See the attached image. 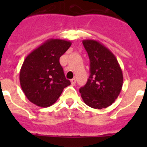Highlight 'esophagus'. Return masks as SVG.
Masks as SVG:
<instances>
[{
    "instance_id": "obj_1",
    "label": "esophagus",
    "mask_w": 147,
    "mask_h": 147,
    "mask_svg": "<svg viewBox=\"0 0 147 147\" xmlns=\"http://www.w3.org/2000/svg\"><path fill=\"white\" fill-rule=\"evenodd\" d=\"M71 84H72L73 85H76V79H72V80H71Z\"/></svg>"
}]
</instances>
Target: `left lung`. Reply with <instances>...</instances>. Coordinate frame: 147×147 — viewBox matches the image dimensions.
Returning <instances> with one entry per match:
<instances>
[{
  "label": "left lung",
  "mask_w": 147,
  "mask_h": 147,
  "mask_svg": "<svg viewBox=\"0 0 147 147\" xmlns=\"http://www.w3.org/2000/svg\"><path fill=\"white\" fill-rule=\"evenodd\" d=\"M82 43L89 57L90 74L80 93L89 107L106 108L120 94L123 85L121 68L115 55L103 44L94 40H85Z\"/></svg>",
  "instance_id": "left-lung-1"
}]
</instances>
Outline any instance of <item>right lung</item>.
<instances>
[{"label":"right lung","instance_id":"right-lung-1","mask_svg":"<svg viewBox=\"0 0 147 147\" xmlns=\"http://www.w3.org/2000/svg\"><path fill=\"white\" fill-rule=\"evenodd\" d=\"M71 45L70 41L49 39L26 57L20 71V82L30 102L39 107H49L71 85L59 63L60 57Z\"/></svg>","mask_w":147,"mask_h":147}]
</instances>
